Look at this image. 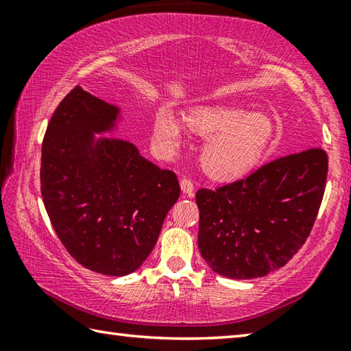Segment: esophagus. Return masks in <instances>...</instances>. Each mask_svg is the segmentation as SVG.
I'll list each match as a JSON object with an SVG mask.
<instances>
[{"label":"esophagus","instance_id":"34e87169","mask_svg":"<svg viewBox=\"0 0 351 351\" xmlns=\"http://www.w3.org/2000/svg\"><path fill=\"white\" fill-rule=\"evenodd\" d=\"M180 186H181V190H182L184 195H187V197H192L193 190H195V186H193L192 181L187 180V178H182Z\"/></svg>","mask_w":351,"mask_h":351}]
</instances>
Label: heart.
Masks as SVG:
<instances>
[{"label": "heart", "instance_id": "obj_1", "mask_svg": "<svg viewBox=\"0 0 351 351\" xmlns=\"http://www.w3.org/2000/svg\"><path fill=\"white\" fill-rule=\"evenodd\" d=\"M187 127L207 139L201 150V167L217 181H235L257 167L276 138V127L263 112L234 106H199L186 116ZM153 142L171 153L181 144V125L173 111L161 110L154 117Z\"/></svg>", "mask_w": 351, "mask_h": 351}]
</instances>
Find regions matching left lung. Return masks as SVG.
<instances>
[{
    "label": "left lung",
    "mask_w": 351,
    "mask_h": 351,
    "mask_svg": "<svg viewBox=\"0 0 351 351\" xmlns=\"http://www.w3.org/2000/svg\"><path fill=\"white\" fill-rule=\"evenodd\" d=\"M326 171V153L311 148L217 190L199 189L198 247L212 271L247 280L287 265L311 232Z\"/></svg>",
    "instance_id": "1"
}]
</instances>
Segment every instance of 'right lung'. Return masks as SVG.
I'll use <instances>...</instances> for the list:
<instances>
[{
	"label": "right lung",
	"mask_w": 351,
	"mask_h": 351,
	"mask_svg": "<svg viewBox=\"0 0 351 351\" xmlns=\"http://www.w3.org/2000/svg\"><path fill=\"white\" fill-rule=\"evenodd\" d=\"M117 105L75 86L52 114L41 147V197L56 234L86 269L121 277L144 263L169 210L178 178L114 133Z\"/></svg>",
	"instance_id": "obj_1"
}]
</instances>
